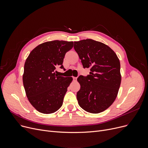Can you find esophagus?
I'll use <instances>...</instances> for the list:
<instances>
[{
    "mask_svg": "<svg viewBox=\"0 0 148 148\" xmlns=\"http://www.w3.org/2000/svg\"><path fill=\"white\" fill-rule=\"evenodd\" d=\"M73 81H77V77H73Z\"/></svg>",
    "mask_w": 148,
    "mask_h": 148,
    "instance_id": "obj_1",
    "label": "esophagus"
}]
</instances>
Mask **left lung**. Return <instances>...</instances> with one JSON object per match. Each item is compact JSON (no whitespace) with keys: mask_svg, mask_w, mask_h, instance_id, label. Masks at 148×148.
<instances>
[{"mask_svg":"<svg viewBox=\"0 0 148 148\" xmlns=\"http://www.w3.org/2000/svg\"><path fill=\"white\" fill-rule=\"evenodd\" d=\"M74 48L90 74L80 75L77 99L83 110L99 113L109 107L118 95L121 82L119 60L108 45L91 39L75 41Z\"/></svg>","mask_w":148,"mask_h":148,"instance_id":"obj_1","label":"left lung"}]
</instances>
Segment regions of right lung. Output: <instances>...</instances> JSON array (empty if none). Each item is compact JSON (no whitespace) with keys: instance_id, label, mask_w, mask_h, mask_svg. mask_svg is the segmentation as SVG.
I'll use <instances>...</instances> for the list:
<instances>
[{"instance_id":"right-lung-1","label":"right lung","mask_w":148,"mask_h":148,"mask_svg":"<svg viewBox=\"0 0 148 148\" xmlns=\"http://www.w3.org/2000/svg\"><path fill=\"white\" fill-rule=\"evenodd\" d=\"M73 41L54 40L41 44L31 51L26 60L23 82L26 94L36 110L50 114L63 104L71 77L58 76L56 68H64V59L73 47Z\"/></svg>"}]
</instances>
